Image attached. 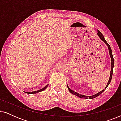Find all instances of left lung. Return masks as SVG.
Here are the masks:
<instances>
[{"label":"left lung","mask_w":121,"mask_h":121,"mask_svg":"<svg viewBox=\"0 0 121 121\" xmlns=\"http://www.w3.org/2000/svg\"><path fill=\"white\" fill-rule=\"evenodd\" d=\"M97 35H98V36H99V37L100 38V39H101L102 41H103L105 43V44L107 46V47H108V50H109V53H110V57H111V73H110V78H109L108 82H107V84L106 86L105 89H105L107 88V87L108 86L109 84H110L111 81V79H112V74H113V67H114V59H113V56H112V52L111 48V47H110V44H109L108 43L106 42V41L105 40V38H104V37L103 35L101 34V32L99 30L97 31ZM67 87H68V90H69V92H70V93H72L73 94H74V95L77 96H78L79 97H80V98L86 99L87 98H89V99H92L95 98V97L98 96L100 95V94H101L102 92H103L104 91H105V90H104H104H102V91H101L100 92H98V93H97L96 94H95V95H92V96H89L87 97V96L81 95V94H80L77 93V92L74 91H73L72 90H71V89L69 88V86L68 85H67Z\"/></svg>","instance_id":"1"}]
</instances>
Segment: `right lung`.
<instances>
[{
    "instance_id": "add662e5",
    "label": "right lung",
    "mask_w": 121,
    "mask_h": 121,
    "mask_svg": "<svg viewBox=\"0 0 121 121\" xmlns=\"http://www.w3.org/2000/svg\"><path fill=\"white\" fill-rule=\"evenodd\" d=\"M48 86V85H46V86H44L43 88H42V89H40V90H37V91H32V92H26V93H27V94H36V93H37V92H40V91H43V90H45V89L47 88V87Z\"/></svg>"
}]
</instances>
